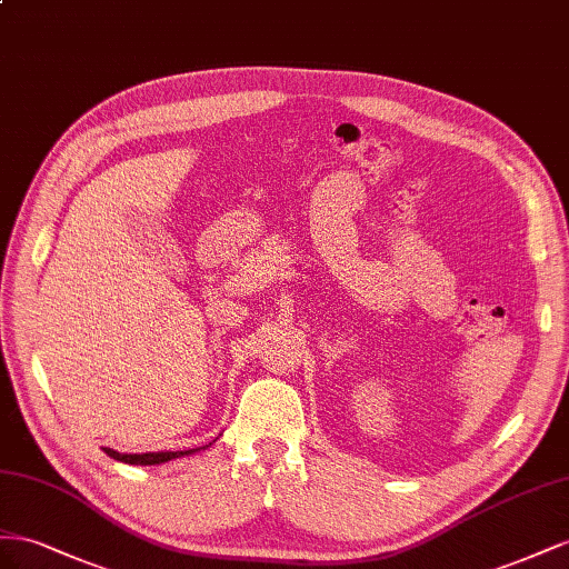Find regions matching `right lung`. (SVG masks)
Listing matches in <instances>:
<instances>
[{"instance_id": "obj_1", "label": "right lung", "mask_w": 569, "mask_h": 569, "mask_svg": "<svg viewBox=\"0 0 569 569\" xmlns=\"http://www.w3.org/2000/svg\"><path fill=\"white\" fill-rule=\"evenodd\" d=\"M212 448V443H207L202 448H190V450H161V452H119L113 448H104V452L109 458L119 460V462H128V465H161V462H169V460H176V458H188V456H194V452L200 450H207Z\"/></svg>"}]
</instances>
